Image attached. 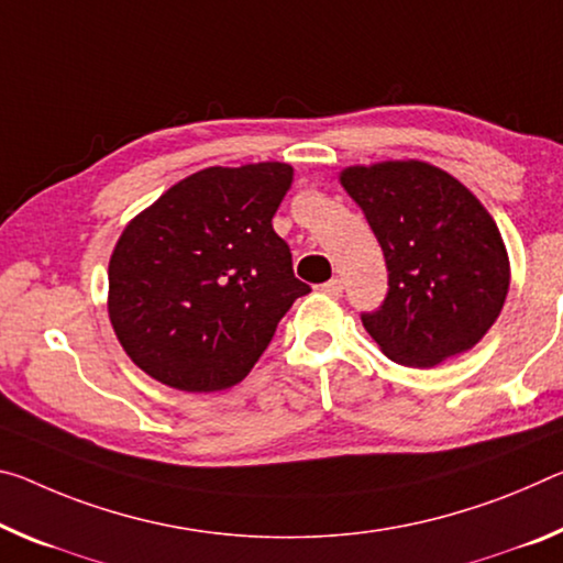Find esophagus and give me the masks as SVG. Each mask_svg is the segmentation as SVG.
I'll return each mask as SVG.
<instances>
[{
    "label": "esophagus",
    "instance_id": "34e87169",
    "mask_svg": "<svg viewBox=\"0 0 563 563\" xmlns=\"http://www.w3.org/2000/svg\"><path fill=\"white\" fill-rule=\"evenodd\" d=\"M320 292H325L328 298H341V296H343V283L338 280V278L328 280V283L320 285Z\"/></svg>",
    "mask_w": 563,
    "mask_h": 563
}]
</instances>
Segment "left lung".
<instances>
[{
  "instance_id": "1",
  "label": "left lung",
  "mask_w": 563,
  "mask_h": 563,
  "mask_svg": "<svg viewBox=\"0 0 563 563\" xmlns=\"http://www.w3.org/2000/svg\"><path fill=\"white\" fill-rule=\"evenodd\" d=\"M388 267V292L365 330L390 361L431 368L474 347L508 292V255L494 218L456 177L416 163L347 167Z\"/></svg>"
}]
</instances>
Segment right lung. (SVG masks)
Masks as SVG:
<instances>
[{
	"label": "right lung",
	"instance_id": "add662e5",
	"mask_svg": "<svg viewBox=\"0 0 563 563\" xmlns=\"http://www.w3.org/2000/svg\"><path fill=\"white\" fill-rule=\"evenodd\" d=\"M292 167L200 169L124 228L110 261V320L132 363L187 394L243 380L310 285L273 230Z\"/></svg>",
	"mask_w": 563,
	"mask_h": 563
}]
</instances>
